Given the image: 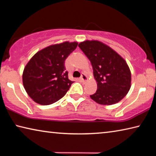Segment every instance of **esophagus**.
I'll list each match as a JSON object with an SVG mask.
<instances>
[{
  "label": "esophagus",
  "instance_id": "1",
  "mask_svg": "<svg viewBox=\"0 0 156 156\" xmlns=\"http://www.w3.org/2000/svg\"><path fill=\"white\" fill-rule=\"evenodd\" d=\"M81 80L83 82H87L88 80V78H87V76L84 73H83V74L81 75Z\"/></svg>",
  "mask_w": 156,
  "mask_h": 156
}]
</instances>
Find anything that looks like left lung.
Masks as SVG:
<instances>
[{
	"instance_id": "8db88e82",
	"label": "left lung",
	"mask_w": 156,
	"mask_h": 156,
	"mask_svg": "<svg viewBox=\"0 0 156 156\" xmlns=\"http://www.w3.org/2000/svg\"><path fill=\"white\" fill-rule=\"evenodd\" d=\"M78 47L90 60L97 82L96 92L91 98L103 105L120 101L131 88V71L125 59L98 41L81 42Z\"/></svg>"
}]
</instances>
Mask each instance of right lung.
Masks as SVG:
<instances>
[{"instance_id": "add662e5", "label": "right lung", "mask_w": 156, "mask_h": 156, "mask_svg": "<svg viewBox=\"0 0 156 156\" xmlns=\"http://www.w3.org/2000/svg\"><path fill=\"white\" fill-rule=\"evenodd\" d=\"M77 42L66 41L41 49L26 65L23 83L36 103L48 105L65 96L73 83L68 78L65 61L77 47Z\"/></svg>"}]
</instances>
